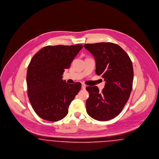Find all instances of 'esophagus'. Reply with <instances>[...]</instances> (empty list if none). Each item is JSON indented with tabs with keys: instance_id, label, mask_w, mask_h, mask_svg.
Listing matches in <instances>:
<instances>
[{
	"instance_id": "esophagus-1",
	"label": "esophagus",
	"mask_w": 159,
	"mask_h": 159,
	"mask_svg": "<svg viewBox=\"0 0 159 159\" xmlns=\"http://www.w3.org/2000/svg\"><path fill=\"white\" fill-rule=\"evenodd\" d=\"M86 86L84 84H82V86H81V88H82V89H86Z\"/></svg>"
}]
</instances>
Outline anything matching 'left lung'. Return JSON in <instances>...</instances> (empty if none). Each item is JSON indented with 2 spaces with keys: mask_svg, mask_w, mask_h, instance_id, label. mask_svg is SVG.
Here are the masks:
<instances>
[{
  "mask_svg": "<svg viewBox=\"0 0 159 159\" xmlns=\"http://www.w3.org/2000/svg\"><path fill=\"white\" fill-rule=\"evenodd\" d=\"M95 60V73L105 81L101 92L97 86H88L89 97L86 111L92 118L106 121L122 111L132 89L134 69L126 52L119 46L110 42L85 44Z\"/></svg>",
  "mask_w": 159,
  "mask_h": 159,
  "instance_id": "obj_1",
  "label": "left lung"
}]
</instances>
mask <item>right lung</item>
Wrapping results in <instances>:
<instances>
[{
	"label": "right lung",
	"instance_id": "add662e5",
	"mask_svg": "<svg viewBox=\"0 0 159 159\" xmlns=\"http://www.w3.org/2000/svg\"><path fill=\"white\" fill-rule=\"evenodd\" d=\"M82 48V45L47 46L32 58L26 76L27 95L34 110L43 119L58 121L68 114L81 84H68L62 75Z\"/></svg>",
	"mask_w": 159,
	"mask_h": 159
}]
</instances>
